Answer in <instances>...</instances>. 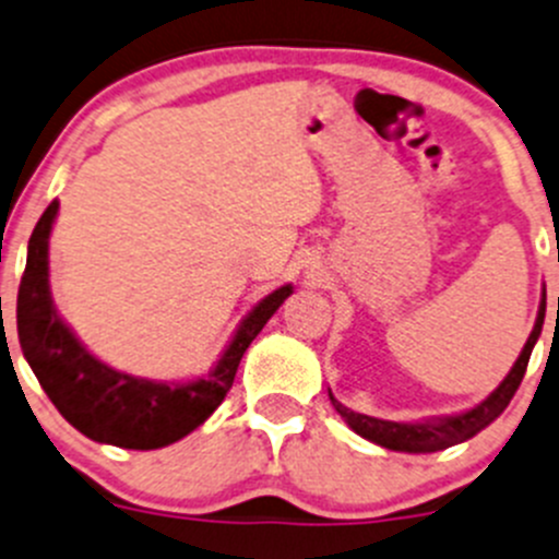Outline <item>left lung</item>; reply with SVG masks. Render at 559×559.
Returning a JSON list of instances; mask_svg holds the SVG:
<instances>
[{"label":"left lung","instance_id":"1","mask_svg":"<svg viewBox=\"0 0 559 559\" xmlns=\"http://www.w3.org/2000/svg\"><path fill=\"white\" fill-rule=\"evenodd\" d=\"M544 317H546V289H544V300H540L538 319H535L533 333H530L527 344H524L522 355H519V360L513 362L508 377L502 379L500 388H497L489 399L480 401L475 409L462 412V415L440 417V420H426V424H395V420H379V417H368V415H360V412L346 409L341 401H335L333 393H330V401H333L335 412L344 417L355 435H360L362 440L377 442V445L388 448V451H404V453L445 451V448L459 445V442L469 440V437H475L478 431H484L486 426L495 424L497 417L506 412V406L511 404L513 393H516L519 384H522L524 371H527L530 355H533V346L535 341H538L540 328H544Z\"/></svg>","mask_w":559,"mask_h":559}]
</instances>
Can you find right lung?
<instances>
[{
    "label": "right lung",
    "mask_w": 559,
    "mask_h": 559,
    "mask_svg": "<svg viewBox=\"0 0 559 559\" xmlns=\"http://www.w3.org/2000/svg\"><path fill=\"white\" fill-rule=\"evenodd\" d=\"M57 210L59 202H51L37 221L21 275L15 319L26 362L59 415L90 440L130 451H155L182 440L218 409L242 355L292 295V286L275 289L242 319L207 377L186 384L130 377L92 357L53 308L48 292V235Z\"/></svg>",
    "instance_id": "1"
}]
</instances>
